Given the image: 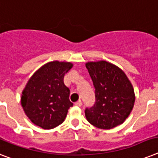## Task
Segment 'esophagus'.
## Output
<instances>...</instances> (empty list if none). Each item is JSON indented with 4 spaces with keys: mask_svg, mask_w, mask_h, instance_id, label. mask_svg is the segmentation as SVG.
I'll return each instance as SVG.
<instances>
[{
    "mask_svg": "<svg viewBox=\"0 0 158 158\" xmlns=\"http://www.w3.org/2000/svg\"><path fill=\"white\" fill-rule=\"evenodd\" d=\"M75 105L76 106H78V107H81V106H82V101H77V102H75Z\"/></svg>",
    "mask_w": 158,
    "mask_h": 158,
    "instance_id": "34e87169",
    "label": "esophagus"
}]
</instances>
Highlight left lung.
Listing matches in <instances>:
<instances>
[{
	"label": "left lung",
	"mask_w": 158,
	"mask_h": 158,
	"mask_svg": "<svg viewBox=\"0 0 158 158\" xmlns=\"http://www.w3.org/2000/svg\"><path fill=\"white\" fill-rule=\"evenodd\" d=\"M95 88L96 102L85 110L86 118L100 129H112L127 118L134 106L132 84L125 73L106 61L86 63Z\"/></svg>",
	"instance_id": "1"
}]
</instances>
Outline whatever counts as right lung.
<instances>
[{
    "mask_svg": "<svg viewBox=\"0 0 158 158\" xmlns=\"http://www.w3.org/2000/svg\"><path fill=\"white\" fill-rule=\"evenodd\" d=\"M66 61H53L34 73L23 91L21 104L28 118L35 125L49 130L61 124L70 102V89L64 84V75L72 68Z\"/></svg>",
    "mask_w": 158,
    "mask_h": 158,
    "instance_id": "right-lung-1",
    "label": "right lung"
}]
</instances>
